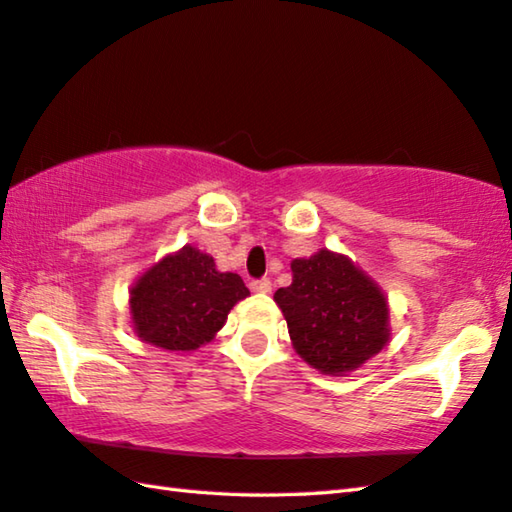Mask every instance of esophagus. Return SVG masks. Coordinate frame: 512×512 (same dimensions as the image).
I'll return each mask as SVG.
<instances>
[{"label":"esophagus","instance_id":"1","mask_svg":"<svg viewBox=\"0 0 512 512\" xmlns=\"http://www.w3.org/2000/svg\"><path fill=\"white\" fill-rule=\"evenodd\" d=\"M248 286H250V290H253V293H270V288H273V284H270L268 277L253 279V282H250Z\"/></svg>","mask_w":512,"mask_h":512}]
</instances>
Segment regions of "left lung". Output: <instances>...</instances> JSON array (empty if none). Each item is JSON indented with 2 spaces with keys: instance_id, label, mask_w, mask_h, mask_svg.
<instances>
[{
  "instance_id": "1",
  "label": "left lung",
  "mask_w": 512,
  "mask_h": 512,
  "mask_svg": "<svg viewBox=\"0 0 512 512\" xmlns=\"http://www.w3.org/2000/svg\"><path fill=\"white\" fill-rule=\"evenodd\" d=\"M290 268L293 284L279 288L275 302L304 362L324 375H344L386 346V297L350 259L319 250Z\"/></svg>"
}]
</instances>
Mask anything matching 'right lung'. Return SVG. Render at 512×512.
<instances>
[{
    "mask_svg": "<svg viewBox=\"0 0 512 512\" xmlns=\"http://www.w3.org/2000/svg\"><path fill=\"white\" fill-rule=\"evenodd\" d=\"M248 288L235 273H219L213 257L184 246L137 279L130 290L133 328L164 350H195L210 342Z\"/></svg>",
    "mask_w": 512,
    "mask_h": 512,
    "instance_id": "1",
    "label": "right lung"
}]
</instances>
